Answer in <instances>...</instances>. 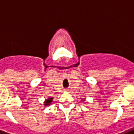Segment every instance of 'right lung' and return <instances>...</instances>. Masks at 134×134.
I'll return each mask as SVG.
<instances>
[{
	"mask_svg": "<svg viewBox=\"0 0 134 134\" xmlns=\"http://www.w3.org/2000/svg\"><path fill=\"white\" fill-rule=\"evenodd\" d=\"M52 100H53L52 98H49L47 99V100H45V102H44V105H45V106H48L49 105H50V104L52 103Z\"/></svg>",
	"mask_w": 134,
	"mask_h": 134,
	"instance_id": "obj_1",
	"label": "right lung"
}]
</instances>
